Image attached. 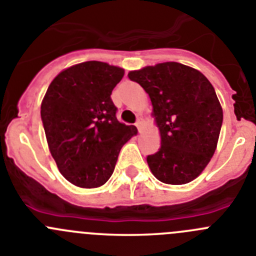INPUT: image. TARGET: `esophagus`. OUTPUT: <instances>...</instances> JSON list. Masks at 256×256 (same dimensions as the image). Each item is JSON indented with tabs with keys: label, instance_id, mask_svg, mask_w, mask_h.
Instances as JSON below:
<instances>
[{
	"label": "esophagus",
	"instance_id": "34e87169",
	"mask_svg": "<svg viewBox=\"0 0 256 256\" xmlns=\"http://www.w3.org/2000/svg\"><path fill=\"white\" fill-rule=\"evenodd\" d=\"M135 126H136V128H138V130L142 131V118H139V120L136 121Z\"/></svg>",
	"mask_w": 256,
	"mask_h": 256
}]
</instances>
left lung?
Instances as JSON below:
<instances>
[{
	"mask_svg": "<svg viewBox=\"0 0 256 256\" xmlns=\"http://www.w3.org/2000/svg\"><path fill=\"white\" fill-rule=\"evenodd\" d=\"M128 76L149 94L160 132L159 152L146 158L152 173L166 184L192 182L214 156L221 131L224 114L214 86L200 70L176 62Z\"/></svg>",
	"mask_w": 256,
	"mask_h": 256,
	"instance_id": "8db88e82",
	"label": "left lung"
}]
</instances>
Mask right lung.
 <instances>
[{"mask_svg":"<svg viewBox=\"0 0 256 256\" xmlns=\"http://www.w3.org/2000/svg\"><path fill=\"white\" fill-rule=\"evenodd\" d=\"M125 70L90 60L64 69L52 80L42 102L50 154L62 176L80 188L104 186L114 173L121 148L135 126L116 118L112 90Z\"/></svg>","mask_w":256,"mask_h":256,"instance_id":"obj_1","label":"right lung"}]
</instances>
